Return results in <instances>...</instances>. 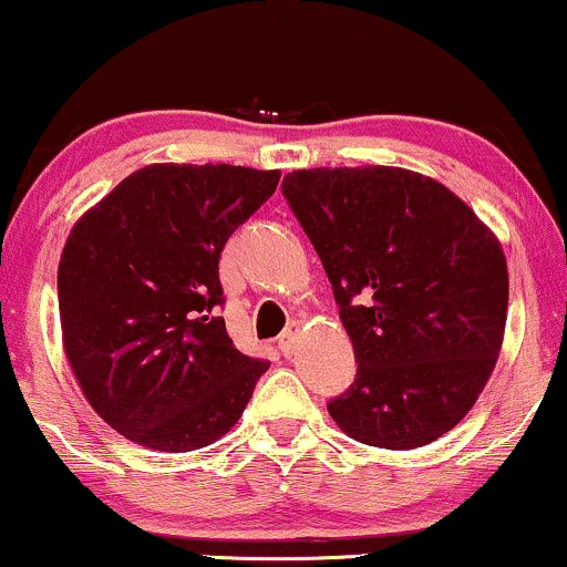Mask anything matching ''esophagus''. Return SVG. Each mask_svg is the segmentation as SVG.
Returning <instances> with one entry per match:
<instances>
[{
  "label": "esophagus",
  "instance_id": "1",
  "mask_svg": "<svg viewBox=\"0 0 567 567\" xmlns=\"http://www.w3.org/2000/svg\"><path fill=\"white\" fill-rule=\"evenodd\" d=\"M298 330H301V322H290L285 328V333L279 336V349H282L285 357H290L296 351V341H298Z\"/></svg>",
  "mask_w": 567,
  "mask_h": 567
}]
</instances>
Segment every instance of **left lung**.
<instances>
[{"label":"left lung","mask_w":567,"mask_h":567,"mask_svg":"<svg viewBox=\"0 0 567 567\" xmlns=\"http://www.w3.org/2000/svg\"><path fill=\"white\" fill-rule=\"evenodd\" d=\"M282 194L315 245L357 379L328 413L351 440L410 451L470 413L504 341L509 275L466 202L402 167H315Z\"/></svg>","instance_id":"1"}]
</instances>
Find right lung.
Returning <instances> with one entry per match:
<instances>
[{
    "instance_id": "add662e5",
    "label": "right lung",
    "mask_w": 567,
    "mask_h": 567,
    "mask_svg": "<svg viewBox=\"0 0 567 567\" xmlns=\"http://www.w3.org/2000/svg\"><path fill=\"white\" fill-rule=\"evenodd\" d=\"M277 184L279 171L148 165L71 229L58 266L63 349L122 437L186 453L239 421L269 362L226 333L218 261Z\"/></svg>"
}]
</instances>
